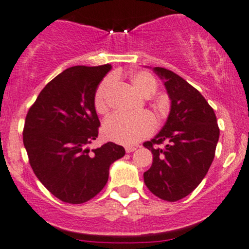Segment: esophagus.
<instances>
[{"mask_svg":"<svg viewBox=\"0 0 249 249\" xmlns=\"http://www.w3.org/2000/svg\"><path fill=\"white\" fill-rule=\"evenodd\" d=\"M125 151H126L127 153L133 152V151H136V146H126L125 147Z\"/></svg>","mask_w":249,"mask_h":249,"instance_id":"1","label":"esophagus"}]
</instances>
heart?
Here are the masks:
<instances>
[{"mask_svg": "<svg viewBox=\"0 0 249 249\" xmlns=\"http://www.w3.org/2000/svg\"><path fill=\"white\" fill-rule=\"evenodd\" d=\"M133 88L145 98H150L157 91V83L146 72L134 73L131 77ZM112 78H107L97 89L95 96V108L98 113H105L108 108V102L112 92ZM156 127V121L150 113H141L136 116L112 115L103 124V134L108 141L123 145H134L142 138L151 134Z\"/></svg>", "mask_w": 249, "mask_h": 249, "instance_id": "obj_1", "label": "heart"}]
</instances>
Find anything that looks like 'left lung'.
Listing matches in <instances>:
<instances>
[{
  "label": "left lung",
  "mask_w": 249,
  "mask_h": 249,
  "mask_svg": "<svg viewBox=\"0 0 249 249\" xmlns=\"http://www.w3.org/2000/svg\"><path fill=\"white\" fill-rule=\"evenodd\" d=\"M152 70L164 83L171 107L159 133L144 142L153 154L144 182L158 198L177 201L192 193L207 174L220 131L213 108L196 88L173 71ZM160 143L165 145L159 148Z\"/></svg>",
  "instance_id": "obj_1"
}]
</instances>
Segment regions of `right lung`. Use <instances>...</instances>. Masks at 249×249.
Listing matches in <instances>:
<instances>
[{"label":"right lung","mask_w":249,"mask_h":249,"mask_svg":"<svg viewBox=\"0 0 249 249\" xmlns=\"http://www.w3.org/2000/svg\"><path fill=\"white\" fill-rule=\"evenodd\" d=\"M72 67L48 83L28 111L23 144L30 166L51 194L64 202L83 204L107 185L108 170L125 154L108 142L90 150L101 125L95 108L99 83L111 70Z\"/></svg>","instance_id":"obj_1"}]
</instances>
